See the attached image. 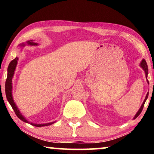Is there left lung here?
Instances as JSON below:
<instances>
[{
  "instance_id": "1",
  "label": "left lung",
  "mask_w": 154,
  "mask_h": 154,
  "mask_svg": "<svg viewBox=\"0 0 154 154\" xmlns=\"http://www.w3.org/2000/svg\"><path fill=\"white\" fill-rule=\"evenodd\" d=\"M140 66L142 67V68L143 69V70L144 71L145 74H146V79H147V75H148V66H147V64H146V61H145V60H142V62H141ZM147 82H148V83H149L148 80H147ZM148 96H149V92L146 94V97H145L144 102H143L142 106H141V107H140V109H139V111H137V113L136 115L134 116V119H135L136 118H137L139 116V115H140V113H141V112H142V109H143V107H144V105L145 104V102H146V100H147V98H148Z\"/></svg>"
}]
</instances>
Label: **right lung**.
<instances>
[{
	"label": "right lung",
	"instance_id": "right-lung-1",
	"mask_svg": "<svg viewBox=\"0 0 154 154\" xmlns=\"http://www.w3.org/2000/svg\"><path fill=\"white\" fill-rule=\"evenodd\" d=\"M27 45H38V44L36 43H34L33 41H29L26 43ZM21 46L22 47H24L26 45L25 43H22L20 44ZM17 61H18V57L14 58L13 60H12L10 63L9 64V66L8 67V77L7 79H6V82H5V94H6V97H7V100L8 102H9L10 104L11 105L12 108L13 109V110L15 113V114L17 115L19 119L20 120H22V121L25 122V123H30L31 125H34L35 127H43V126H48V125H50L52 124H53L55 123V122H52V123H45V124H35V123H30V122L27 121V120L25 119V118L23 116L22 113H20V110H19L17 106L15 103L14 102L13 97H12V79L13 78L14 75V71H15L17 64Z\"/></svg>",
	"mask_w": 154,
	"mask_h": 154
}]
</instances>
